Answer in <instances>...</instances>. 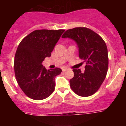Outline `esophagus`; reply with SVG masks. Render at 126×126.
I'll list each match as a JSON object with an SVG mask.
<instances>
[{"label": "esophagus", "instance_id": "obj_1", "mask_svg": "<svg viewBox=\"0 0 126 126\" xmlns=\"http://www.w3.org/2000/svg\"><path fill=\"white\" fill-rule=\"evenodd\" d=\"M62 70L63 72H64V71H66L67 70H68V69L65 68V67H63V68H62Z\"/></svg>", "mask_w": 126, "mask_h": 126}]
</instances>
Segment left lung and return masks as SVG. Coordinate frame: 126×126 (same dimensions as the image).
I'll list each match as a JSON object with an SVG mask.
<instances>
[{
    "label": "left lung",
    "mask_w": 126,
    "mask_h": 126,
    "mask_svg": "<svg viewBox=\"0 0 126 126\" xmlns=\"http://www.w3.org/2000/svg\"><path fill=\"white\" fill-rule=\"evenodd\" d=\"M62 38L73 39L78 44L79 56L86 62L85 71L73 69L70 86L79 96H89L97 92L107 76L109 57L106 43L100 35L85 27L65 31Z\"/></svg>",
    "instance_id": "obj_1"
}]
</instances>
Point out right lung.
<instances>
[{"mask_svg": "<svg viewBox=\"0 0 126 126\" xmlns=\"http://www.w3.org/2000/svg\"><path fill=\"white\" fill-rule=\"evenodd\" d=\"M64 30H35L22 40L14 57V73L17 82L30 98L41 100L55 90V77L62 70L56 67L47 70L43 67L45 57L51 52Z\"/></svg>", "mask_w": 126, "mask_h": 126, "instance_id": "obj_1", "label": "right lung"}]
</instances>
